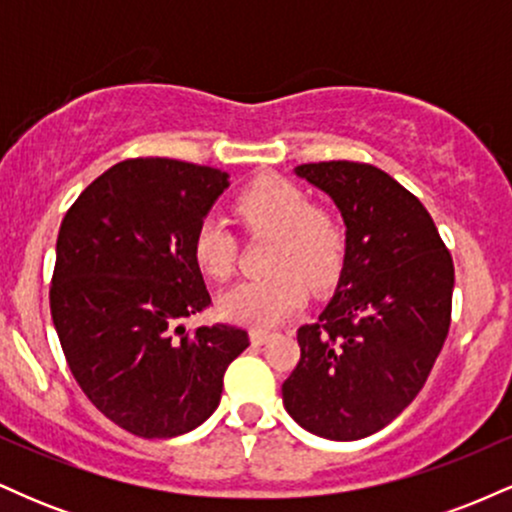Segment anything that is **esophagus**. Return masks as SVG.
Segmentation results:
<instances>
[{"label":"esophagus","mask_w":512,"mask_h":512,"mask_svg":"<svg viewBox=\"0 0 512 512\" xmlns=\"http://www.w3.org/2000/svg\"><path fill=\"white\" fill-rule=\"evenodd\" d=\"M269 337H272V332H264V330H250V342L255 346H260L264 342H269Z\"/></svg>","instance_id":"obj_1"}]
</instances>
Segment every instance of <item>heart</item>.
I'll use <instances>...</instances> for the list:
<instances>
[{
  "label": "heart",
  "mask_w": 512,
  "mask_h": 512,
  "mask_svg": "<svg viewBox=\"0 0 512 512\" xmlns=\"http://www.w3.org/2000/svg\"><path fill=\"white\" fill-rule=\"evenodd\" d=\"M236 211L252 233H274L264 279H248L221 293L219 310L238 325L269 330L303 308L309 281L313 289H330L344 260V228L332 214L313 209V199L296 182L284 178L255 180L238 197ZM204 274L226 279L238 260V240L228 221L207 216L192 243Z\"/></svg>",
  "instance_id": "heart-1"
}]
</instances>
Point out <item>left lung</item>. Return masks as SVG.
<instances>
[{
  "label": "left lung",
  "instance_id": "obj_1",
  "mask_svg": "<svg viewBox=\"0 0 512 512\" xmlns=\"http://www.w3.org/2000/svg\"><path fill=\"white\" fill-rule=\"evenodd\" d=\"M293 173L332 199L346 245L330 303L298 327L301 361L281 397L315 436L366 438L424 387L448 337L455 267L424 204L380 168L327 161Z\"/></svg>",
  "mask_w": 512,
  "mask_h": 512
}]
</instances>
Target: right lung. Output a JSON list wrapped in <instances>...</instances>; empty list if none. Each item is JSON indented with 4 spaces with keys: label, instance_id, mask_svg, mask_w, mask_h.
Returning a JSON list of instances; mask_svg holds the SVG:
<instances>
[{
    "label": "right lung",
    "instance_id": "add662e5",
    "mask_svg": "<svg viewBox=\"0 0 512 512\" xmlns=\"http://www.w3.org/2000/svg\"><path fill=\"white\" fill-rule=\"evenodd\" d=\"M219 168L132 158L105 170L62 219L50 310L84 395L142 438L192 431L250 346L231 325L187 332L211 303L192 243L228 190Z\"/></svg>",
    "mask_w": 512,
    "mask_h": 512
}]
</instances>
